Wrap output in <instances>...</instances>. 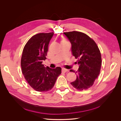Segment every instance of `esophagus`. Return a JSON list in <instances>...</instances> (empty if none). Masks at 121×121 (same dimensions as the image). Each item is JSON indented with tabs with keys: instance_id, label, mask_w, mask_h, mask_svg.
Listing matches in <instances>:
<instances>
[{
	"instance_id": "1",
	"label": "esophagus",
	"mask_w": 121,
	"mask_h": 121,
	"mask_svg": "<svg viewBox=\"0 0 121 121\" xmlns=\"http://www.w3.org/2000/svg\"><path fill=\"white\" fill-rule=\"evenodd\" d=\"M67 71V70L66 69L64 68H62V72H63V73H65Z\"/></svg>"
}]
</instances>
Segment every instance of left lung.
I'll list each match as a JSON object with an SVG mask.
<instances>
[{
    "label": "left lung",
    "mask_w": 121,
    "mask_h": 121,
    "mask_svg": "<svg viewBox=\"0 0 121 121\" xmlns=\"http://www.w3.org/2000/svg\"><path fill=\"white\" fill-rule=\"evenodd\" d=\"M71 44L72 54L78 60L77 71L70 70L77 75L70 84L79 91L87 90L93 85L100 73L101 57L96 43L87 34L73 31L64 32Z\"/></svg>",
    "instance_id": "left-lung-1"
}]
</instances>
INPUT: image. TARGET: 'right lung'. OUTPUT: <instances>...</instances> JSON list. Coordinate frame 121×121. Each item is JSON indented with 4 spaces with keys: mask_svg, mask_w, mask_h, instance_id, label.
I'll list each match as a JSON object with an SVG mask.
<instances>
[{
    "mask_svg": "<svg viewBox=\"0 0 121 121\" xmlns=\"http://www.w3.org/2000/svg\"><path fill=\"white\" fill-rule=\"evenodd\" d=\"M54 32L40 33L33 35L25 44L21 59L23 75L34 90L43 92L53 88L61 68L45 67L43 62L46 58L48 45Z\"/></svg>",
    "mask_w": 121,
    "mask_h": 121,
    "instance_id": "add662e5",
    "label": "right lung"
}]
</instances>
